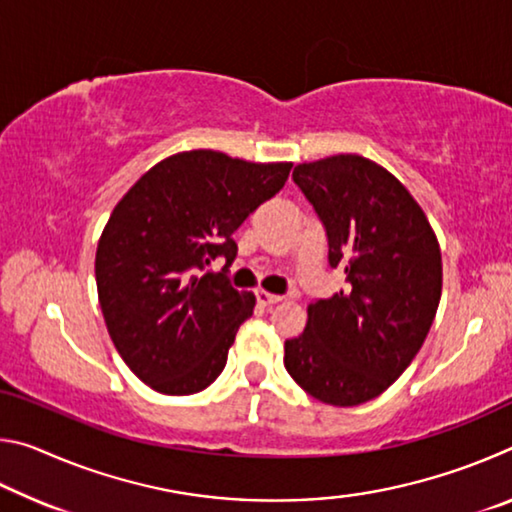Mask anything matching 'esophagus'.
<instances>
[{
	"label": "esophagus",
	"mask_w": 512,
	"mask_h": 512,
	"mask_svg": "<svg viewBox=\"0 0 512 512\" xmlns=\"http://www.w3.org/2000/svg\"><path fill=\"white\" fill-rule=\"evenodd\" d=\"M255 298H257V302L262 307H273V305H277V302H280L282 298L280 296H273V293H266V291H262L259 289L257 293H255Z\"/></svg>",
	"instance_id": "obj_1"
}]
</instances>
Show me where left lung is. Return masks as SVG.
Here are the masks:
<instances>
[{
	"mask_svg": "<svg viewBox=\"0 0 512 512\" xmlns=\"http://www.w3.org/2000/svg\"><path fill=\"white\" fill-rule=\"evenodd\" d=\"M293 183L348 284L311 302L305 332L284 343V368L314 400L357 406L384 393L427 339L443 289L438 241L400 180L361 155L298 164Z\"/></svg>",
	"mask_w": 512,
	"mask_h": 512,
	"instance_id": "left-lung-1",
	"label": "left lung"
}]
</instances>
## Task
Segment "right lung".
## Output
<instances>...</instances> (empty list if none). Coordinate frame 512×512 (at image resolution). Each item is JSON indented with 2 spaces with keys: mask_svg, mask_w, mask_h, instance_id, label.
Segmentation results:
<instances>
[{
  "mask_svg": "<svg viewBox=\"0 0 512 512\" xmlns=\"http://www.w3.org/2000/svg\"><path fill=\"white\" fill-rule=\"evenodd\" d=\"M291 164L187 151L128 189L97 248V289L121 359L164 395H192L221 375L255 296L230 284L232 235L289 178ZM225 258L219 274L206 268Z\"/></svg>",
  "mask_w": 512,
  "mask_h": 512,
  "instance_id": "1",
  "label": "right lung"
}]
</instances>
